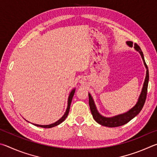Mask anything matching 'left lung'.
I'll return each mask as SVG.
<instances>
[{
    "label": "left lung",
    "instance_id": "1",
    "mask_svg": "<svg viewBox=\"0 0 157 157\" xmlns=\"http://www.w3.org/2000/svg\"><path fill=\"white\" fill-rule=\"evenodd\" d=\"M126 44H127L129 47H130V48H132L133 43L132 42V41H127ZM134 48L136 51L138 52L140 55L141 56L142 59L144 60V65L145 68H146V76H145L144 86H143L141 92V94H140L138 101H137L135 105L132 107L130 109H129L128 112H125V113L118 114L116 115V116L112 117H106L103 116V115H101L99 112H98V111L97 110V106L95 105L94 99H93L91 94L89 93V105L93 118H94V119L98 123V124H100L101 125L106 126V127L109 128H115L125 125L130 121L134 119L136 115H138L139 112H141L142 109L144 105L147 96L148 81H149V71H148L147 66L145 61L144 54H143L140 47L137 45L136 43H134Z\"/></svg>",
    "mask_w": 157,
    "mask_h": 157
}]
</instances>
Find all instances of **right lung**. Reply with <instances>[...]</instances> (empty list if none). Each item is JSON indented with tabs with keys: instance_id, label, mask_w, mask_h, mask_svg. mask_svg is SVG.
Here are the masks:
<instances>
[{
	"instance_id": "add662e5",
	"label": "right lung",
	"mask_w": 157,
	"mask_h": 157,
	"mask_svg": "<svg viewBox=\"0 0 157 157\" xmlns=\"http://www.w3.org/2000/svg\"><path fill=\"white\" fill-rule=\"evenodd\" d=\"M75 88H74L71 90V91L70 92V94H69V97H68V100H67V109H66V111L65 112V114H63V116L60 118L59 120H58L57 121H56L55 123H52V124H49V125H38V124H34V123H33V125H34L36 126H38V127H40V128H53L54 126H56L58 125H59L62 122H63L65 121V119L67 118V115L69 114V112H70V105H71V100H72V98H73V96L74 94V92H75ZM29 122V121H28Z\"/></svg>"
}]
</instances>
